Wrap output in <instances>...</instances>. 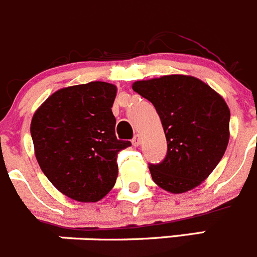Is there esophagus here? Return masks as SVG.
I'll list each match as a JSON object with an SVG mask.
<instances>
[{
    "instance_id": "34e87169",
    "label": "esophagus",
    "mask_w": 257,
    "mask_h": 257,
    "mask_svg": "<svg viewBox=\"0 0 257 257\" xmlns=\"http://www.w3.org/2000/svg\"><path fill=\"white\" fill-rule=\"evenodd\" d=\"M131 143H133L134 147H139V145H140V136L139 135L134 136L133 140H131Z\"/></svg>"
}]
</instances>
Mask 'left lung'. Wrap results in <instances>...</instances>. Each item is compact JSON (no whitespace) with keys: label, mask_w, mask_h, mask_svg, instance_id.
<instances>
[{"label":"left lung","mask_w":257,"mask_h":257,"mask_svg":"<svg viewBox=\"0 0 257 257\" xmlns=\"http://www.w3.org/2000/svg\"><path fill=\"white\" fill-rule=\"evenodd\" d=\"M133 89L153 103L166 134V158L149 164L153 181L172 194L199 186L227 149L230 118L227 103L208 84L187 75L135 81Z\"/></svg>","instance_id":"left-lung-1"}]
</instances>
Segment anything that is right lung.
Returning <instances> with one entry per match:
<instances>
[{"instance_id": "obj_1", "label": "right lung", "mask_w": 257, "mask_h": 257, "mask_svg": "<svg viewBox=\"0 0 257 257\" xmlns=\"http://www.w3.org/2000/svg\"><path fill=\"white\" fill-rule=\"evenodd\" d=\"M116 93V86L103 81L63 88L33 116L30 134L39 167L70 199L99 201L116 183L117 155L131 145L114 131Z\"/></svg>"}]
</instances>
